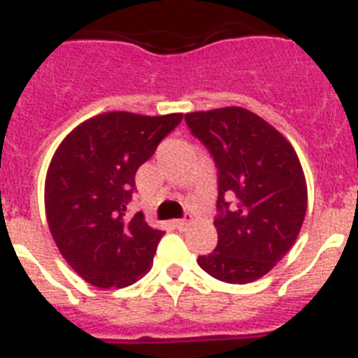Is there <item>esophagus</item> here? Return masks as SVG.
Listing matches in <instances>:
<instances>
[{"instance_id": "34e87169", "label": "esophagus", "mask_w": 358, "mask_h": 358, "mask_svg": "<svg viewBox=\"0 0 358 358\" xmlns=\"http://www.w3.org/2000/svg\"><path fill=\"white\" fill-rule=\"evenodd\" d=\"M173 226H176L177 229H185V227L188 226V218H179V220H173Z\"/></svg>"}]
</instances>
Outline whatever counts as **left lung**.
<instances>
[{"mask_svg":"<svg viewBox=\"0 0 358 358\" xmlns=\"http://www.w3.org/2000/svg\"><path fill=\"white\" fill-rule=\"evenodd\" d=\"M218 170L213 252L197 264L226 283H251L271 271L296 242L306 213V181L292 145L243 107L185 115Z\"/></svg>","mask_w":358,"mask_h":358,"instance_id":"obj_1","label":"left lung"}]
</instances>
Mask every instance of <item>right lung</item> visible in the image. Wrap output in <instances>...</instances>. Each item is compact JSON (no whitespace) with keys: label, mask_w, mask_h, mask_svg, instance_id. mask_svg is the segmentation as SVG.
Listing matches in <instances>:
<instances>
[{"label":"right lung","mask_w":358,"mask_h":358,"mask_svg":"<svg viewBox=\"0 0 358 358\" xmlns=\"http://www.w3.org/2000/svg\"><path fill=\"white\" fill-rule=\"evenodd\" d=\"M181 120V113H103L73 129L53 154L44 185L50 233L91 285L122 289L150 271L163 231L141 211L129 217L127 204L138 169Z\"/></svg>","instance_id":"right-lung-1"}]
</instances>
